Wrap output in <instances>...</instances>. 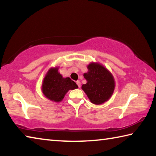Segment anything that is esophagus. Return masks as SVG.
Segmentation results:
<instances>
[{
    "instance_id": "34e87169",
    "label": "esophagus",
    "mask_w": 156,
    "mask_h": 156,
    "mask_svg": "<svg viewBox=\"0 0 156 156\" xmlns=\"http://www.w3.org/2000/svg\"><path fill=\"white\" fill-rule=\"evenodd\" d=\"M76 84H77V85L78 86V87L80 88V80H77L76 82Z\"/></svg>"
}]
</instances>
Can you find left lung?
I'll use <instances>...</instances> for the list:
<instances>
[{"mask_svg": "<svg viewBox=\"0 0 156 156\" xmlns=\"http://www.w3.org/2000/svg\"><path fill=\"white\" fill-rule=\"evenodd\" d=\"M87 68L88 72L84 73L87 83L83 84L82 89L92 103H104L109 99L114 90V79L109 71L101 65L91 63Z\"/></svg>", "mask_w": 156, "mask_h": 156, "instance_id": "1", "label": "left lung"}]
</instances>
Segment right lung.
<instances>
[{"label":"right lung","mask_w":156,"mask_h":156,"mask_svg":"<svg viewBox=\"0 0 156 156\" xmlns=\"http://www.w3.org/2000/svg\"><path fill=\"white\" fill-rule=\"evenodd\" d=\"M78 87L70 78H62L58 72V68H52L47 72L43 83V94L54 102H60L70 89Z\"/></svg>","instance_id":"add662e5"}]
</instances>
